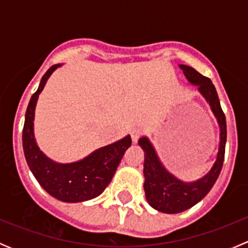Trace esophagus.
I'll return each mask as SVG.
<instances>
[{"mask_svg": "<svg viewBox=\"0 0 248 248\" xmlns=\"http://www.w3.org/2000/svg\"><path fill=\"white\" fill-rule=\"evenodd\" d=\"M140 136H141V131H140L139 128H132L131 129V137H132V140H133V142L138 141Z\"/></svg>", "mask_w": 248, "mask_h": 248, "instance_id": "34e87169", "label": "esophagus"}]
</instances>
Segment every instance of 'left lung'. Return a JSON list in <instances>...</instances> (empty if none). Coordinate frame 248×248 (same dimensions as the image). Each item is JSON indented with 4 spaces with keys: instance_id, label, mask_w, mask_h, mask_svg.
<instances>
[{
    "instance_id": "left-lung-1",
    "label": "left lung",
    "mask_w": 248,
    "mask_h": 248,
    "mask_svg": "<svg viewBox=\"0 0 248 248\" xmlns=\"http://www.w3.org/2000/svg\"><path fill=\"white\" fill-rule=\"evenodd\" d=\"M187 81L198 87V91L210 106L219 127V145L216 161L211 169L196 181L186 182L177 179L166 169L159 159L154 145L147 137H141L138 144L144 151V191L146 201L157 211L164 214H179L194 206L206 196L218 179L224 161L227 141L226 116L221 108L218 94L209 78L202 76L192 67L179 64Z\"/></svg>"
}]
</instances>
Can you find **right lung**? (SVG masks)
I'll return each instance as SVG.
<instances>
[{"label":"right lung","mask_w":248,"mask_h":248,"mask_svg":"<svg viewBox=\"0 0 248 248\" xmlns=\"http://www.w3.org/2000/svg\"><path fill=\"white\" fill-rule=\"evenodd\" d=\"M61 66L54 64L47 69L39 82L38 90L30 99L25 115L22 147L30 170L50 196L61 202H81L96 198L106 189L124 152L131 146L132 139L131 136L124 137L72 163H57L41 151L34 138V110L47 79Z\"/></svg>","instance_id":"obj_1"}]
</instances>
